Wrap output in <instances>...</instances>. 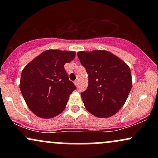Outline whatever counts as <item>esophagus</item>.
Here are the masks:
<instances>
[{
  "label": "esophagus",
  "instance_id": "esophagus-1",
  "mask_svg": "<svg viewBox=\"0 0 158 158\" xmlns=\"http://www.w3.org/2000/svg\"><path fill=\"white\" fill-rule=\"evenodd\" d=\"M74 84H75V85H76V86H78V85H79V81H78V80H76L75 81H74Z\"/></svg>",
  "mask_w": 158,
  "mask_h": 158
}]
</instances>
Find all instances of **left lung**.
I'll list each match as a JSON object with an SVG mask.
<instances>
[{
    "instance_id": "left-lung-1",
    "label": "left lung",
    "mask_w": 158,
    "mask_h": 158,
    "mask_svg": "<svg viewBox=\"0 0 158 158\" xmlns=\"http://www.w3.org/2000/svg\"><path fill=\"white\" fill-rule=\"evenodd\" d=\"M78 58L88 75L81 96L86 109L98 117H109L126 102L132 86L130 68L106 50L79 52Z\"/></svg>"
}]
</instances>
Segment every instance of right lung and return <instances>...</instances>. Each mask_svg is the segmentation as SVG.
<instances>
[{
	"mask_svg": "<svg viewBox=\"0 0 158 158\" xmlns=\"http://www.w3.org/2000/svg\"><path fill=\"white\" fill-rule=\"evenodd\" d=\"M73 51L48 50L23 68L20 90L27 106L41 118H52L64 110L70 94L77 87L64 69L75 58Z\"/></svg>",
	"mask_w": 158,
	"mask_h": 158,
	"instance_id": "obj_1",
	"label": "right lung"
}]
</instances>
